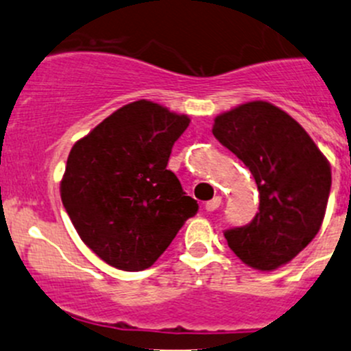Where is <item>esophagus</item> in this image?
I'll list each match as a JSON object with an SVG mask.
<instances>
[{"label":"esophagus","mask_w":351,"mask_h":351,"mask_svg":"<svg viewBox=\"0 0 351 351\" xmlns=\"http://www.w3.org/2000/svg\"><path fill=\"white\" fill-rule=\"evenodd\" d=\"M221 204H222V198L221 197H214L212 200H208L207 204H205V210H207V212L217 210V208L221 207Z\"/></svg>","instance_id":"34e87169"}]
</instances>
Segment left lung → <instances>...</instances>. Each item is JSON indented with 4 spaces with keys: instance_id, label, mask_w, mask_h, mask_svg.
Instances as JSON below:
<instances>
[{
    "instance_id": "8db88e82",
    "label": "left lung",
    "mask_w": 351,
    "mask_h": 351,
    "mask_svg": "<svg viewBox=\"0 0 351 351\" xmlns=\"http://www.w3.org/2000/svg\"><path fill=\"white\" fill-rule=\"evenodd\" d=\"M212 134L250 168L260 210L224 232L247 267L271 271L289 263L323 224L331 166L295 119L268 101H247L214 119Z\"/></svg>"
}]
</instances>
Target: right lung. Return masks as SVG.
<instances>
[{"label": "right lung", "instance_id": "add662e5", "mask_svg": "<svg viewBox=\"0 0 351 351\" xmlns=\"http://www.w3.org/2000/svg\"><path fill=\"white\" fill-rule=\"evenodd\" d=\"M189 115L137 100L76 141L61 200L81 241L110 267L146 270L198 210L166 169Z\"/></svg>", "mask_w": 351, "mask_h": 351}]
</instances>
